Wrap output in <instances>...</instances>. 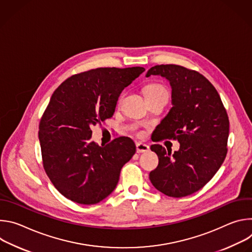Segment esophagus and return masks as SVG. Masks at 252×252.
<instances>
[{"label":"esophagus","mask_w":252,"mask_h":252,"mask_svg":"<svg viewBox=\"0 0 252 252\" xmlns=\"http://www.w3.org/2000/svg\"><path fill=\"white\" fill-rule=\"evenodd\" d=\"M149 151H150V147L146 145V143H142V142L136 143V153L142 154V153H147Z\"/></svg>","instance_id":"obj_1"}]
</instances>
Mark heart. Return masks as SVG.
<instances>
[{
    "label": "heart",
    "mask_w": 252,
    "mask_h": 252,
    "mask_svg": "<svg viewBox=\"0 0 252 252\" xmlns=\"http://www.w3.org/2000/svg\"><path fill=\"white\" fill-rule=\"evenodd\" d=\"M167 94L166 89L162 85L151 84L145 88V95L147 98L156 96L158 94Z\"/></svg>",
    "instance_id": "1"
}]
</instances>
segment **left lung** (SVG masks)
I'll return each mask as SVG.
<instances>
[{
    "label": "left lung",
    "mask_w": 252,
    "mask_h": 252,
    "mask_svg": "<svg viewBox=\"0 0 252 252\" xmlns=\"http://www.w3.org/2000/svg\"><path fill=\"white\" fill-rule=\"evenodd\" d=\"M160 76L171 87L172 107L155 130V141L173 138L179 150L171 155L160 145L151 171L153 186L171 197H184L203 188L221 166L227 154L229 121L220 96L201 74L176 64L151 67L146 75Z\"/></svg>",
    "instance_id": "8db88e82"
}]
</instances>
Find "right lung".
<instances>
[{
    "mask_svg": "<svg viewBox=\"0 0 252 252\" xmlns=\"http://www.w3.org/2000/svg\"><path fill=\"white\" fill-rule=\"evenodd\" d=\"M143 71L141 66L97 67L68 78L54 92L39 139L46 173L67 199L95 204L115 190L135 145L121 136L99 147L91 127L113 117L123 90Z\"/></svg>",
    "mask_w": 252,
    "mask_h": 252,
    "instance_id": "add662e5",
    "label": "right lung"
}]
</instances>
